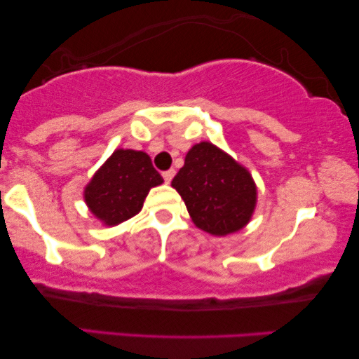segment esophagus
Wrapping results in <instances>:
<instances>
[{
	"instance_id": "1",
	"label": "esophagus",
	"mask_w": 359,
	"mask_h": 359,
	"mask_svg": "<svg viewBox=\"0 0 359 359\" xmlns=\"http://www.w3.org/2000/svg\"><path fill=\"white\" fill-rule=\"evenodd\" d=\"M176 171L175 170H168V171H163V180L165 183H171V180H173Z\"/></svg>"
}]
</instances>
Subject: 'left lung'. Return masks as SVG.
<instances>
[{
	"instance_id": "obj_1",
	"label": "left lung",
	"mask_w": 359,
	"mask_h": 359,
	"mask_svg": "<svg viewBox=\"0 0 359 359\" xmlns=\"http://www.w3.org/2000/svg\"><path fill=\"white\" fill-rule=\"evenodd\" d=\"M171 186L183 198L196 227L215 237L243 229L257 205V184L250 171L210 142L193 145Z\"/></svg>"
}]
</instances>
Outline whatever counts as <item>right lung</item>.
<instances>
[{
    "label": "right lung",
    "instance_id": "add662e5",
    "mask_svg": "<svg viewBox=\"0 0 359 359\" xmlns=\"http://www.w3.org/2000/svg\"><path fill=\"white\" fill-rule=\"evenodd\" d=\"M163 183L145 151L119 149L85 188V203L104 225H117L140 212L149 191Z\"/></svg>",
    "mask_w": 359,
    "mask_h": 359
}]
</instances>
